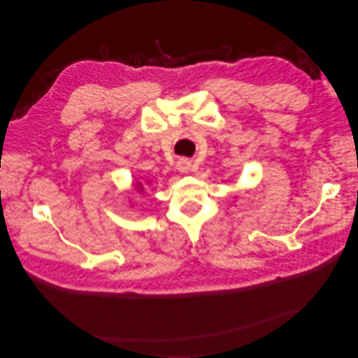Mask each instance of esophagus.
Here are the masks:
<instances>
[{"instance_id":"1","label":"esophagus","mask_w":358,"mask_h":358,"mask_svg":"<svg viewBox=\"0 0 358 358\" xmlns=\"http://www.w3.org/2000/svg\"><path fill=\"white\" fill-rule=\"evenodd\" d=\"M190 168H192V162L187 160V158H180L178 162V169L180 173H189Z\"/></svg>"}]
</instances>
